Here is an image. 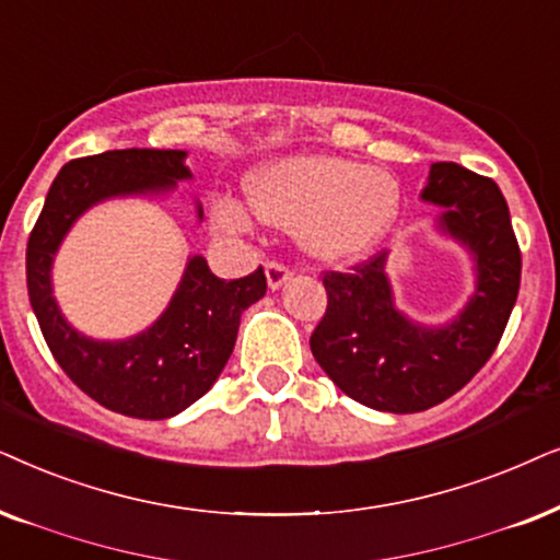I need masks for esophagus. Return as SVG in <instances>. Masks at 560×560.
Segmentation results:
<instances>
[{
  "mask_svg": "<svg viewBox=\"0 0 560 560\" xmlns=\"http://www.w3.org/2000/svg\"><path fill=\"white\" fill-rule=\"evenodd\" d=\"M292 279V268L281 264V260H268L266 264V281H268V289H281L287 284V281Z\"/></svg>",
  "mask_w": 560,
  "mask_h": 560,
  "instance_id": "34e87169",
  "label": "esophagus"
}]
</instances>
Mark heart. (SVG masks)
<instances>
[{
	"instance_id": "1",
	"label": "heart",
	"mask_w": 560,
	"mask_h": 560,
	"mask_svg": "<svg viewBox=\"0 0 560 560\" xmlns=\"http://www.w3.org/2000/svg\"><path fill=\"white\" fill-rule=\"evenodd\" d=\"M260 220L296 228L302 248L319 260H355L376 250L401 214L399 182L382 168L327 153L266 163L245 182ZM222 233H248L250 212L222 197L212 210Z\"/></svg>"
}]
</instances>
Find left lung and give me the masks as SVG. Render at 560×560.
I'll return each instance as SVG.
<instances>
[{
    "label": "left lung",
    "instance_id": "obj_1",
    "mask_svg": "<svg viewBox=\"0 0 560 560\" xmlns=\"http://www.w3.org/2000/svg\"><path fill=\"white\" fill-rule=\"evenodd\" d=\"M420 197L441 205L438 228L466 245L476 289L451 323H412L394 304L389 253L350 273L327 271V310L310 338L315 361L340 392L378 412H422L453 397L494 353L520 292V256L499 186L458 163H432Z\"/></svg>",
    "mask_w": 560,
    "mask_h": 560
}]
</instances>
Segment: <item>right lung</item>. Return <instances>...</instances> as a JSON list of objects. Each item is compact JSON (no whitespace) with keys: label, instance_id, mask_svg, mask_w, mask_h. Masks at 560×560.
<instances>
[{"label":"right lung","instance_id":"obj_1","mask_svg":"<svg viewBox=\"0 0 560 560\" xmlns=\"http://www.w3.org/2000/svg\"><path fill=\"white\" fill-rule=\"evenodd\" d=\"M184 159L186 151L125 148L69 161L50 184L27 241L30 304L58 366L102 407L138 420H166L212 389L235 348L241 315L266 294L264 268L225 281L202 256H191L163 315L125 340H94L71 327L56 304L50 268L89 207L171 191L191 178ZM197 218L202 220L199 205Z\"/></svg>","mask_w":560,"mask_h":560}]
</instances>
